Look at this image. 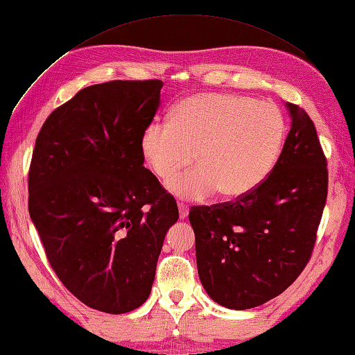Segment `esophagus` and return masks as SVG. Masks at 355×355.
I'll return each mask as SVG.
<instances>
[{"instance_id":"1","label":"esophagus","mask_w":355,"mask_h":355,"mask_svg":"<svg viewBox=\"0 0 355 355\" xmlns=\"http://www.w3.org/2000/svg\"><path fill=\"white\" fill-rule=\"evenodd\" d=\"M178 214H180V218H186L187 216V214H189V207H187L186 205H183V202H180L178 205Z\"/></svg>"}]
</instances>
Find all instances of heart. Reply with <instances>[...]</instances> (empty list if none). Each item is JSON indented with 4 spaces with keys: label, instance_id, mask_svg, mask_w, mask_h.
<instances>
[{
    "label": "heart",
    "instance_id": "heart-1",
    "mask_svg": "<svg viewBox=\"0 0 355 355\" xmlns=\"http://www.w3.org/2000/svg\"><path fill=\"white\" fill-rule=\"evenodd\" d=\"M285 134V116L273 102L200 93L180 101L171 122L149 123L140 146L162 182L186 171L197 155L200 168L169 184L178 198L200 201L216 191L225 198H238L270 175L282 153Z\"/></svg>",
    "mask_w": 355,
    "mask_h": 355
}]
</instances>
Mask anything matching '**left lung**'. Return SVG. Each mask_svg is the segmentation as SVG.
Here are the masks:
<instances>
[{"label":"left lung","instance_id":"1","mask_svg":"<svg viewBox=\"0 0 355 355\" xmlns=\"http://www.w3.org/2000/svg\"><path fill=\"white\" fill-rule=\"evenodd\" d=\"M286 107L291 130L270 175L235 201L189 212L200 281L216 304L232 310L262 305L288 288L318 238L327 157L306 111Z\"/></svg>","mask_w":355,"mask_h":355}]
</instances>
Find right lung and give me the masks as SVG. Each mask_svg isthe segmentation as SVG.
<instances>
[{"instance_id": "1", "label": "right lung", "mask_w": 355, "mask_h": 355, "mask_svg": "<svg viewBox=\"0 0 355 355\" xmlns=\"http://www.w3.org/2000/svg\"><path fill=\"white\" fill-rule=\"evenodd\" d=\"M163 82L111 80L45 120L28 169V214L59 281L89 308L122 314L148 299L175 198L146 169L140 140Z\"/></svg>"}]
</instances>
